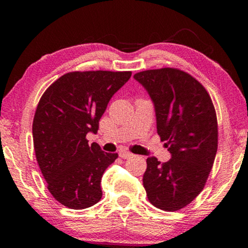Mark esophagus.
Listing matches in <instances>:
<instances>
[{"instance_id":"34e87169","label":"esophagus","mask_w":248,"mask_h":248,"mask_svg":"<svg viewBox=\"0 0 248 248\" xmlns=\"http://www.w3.org/2000/svg\"><path fill=\"white\" fill-rule=\"evenodd\" d=\"M120 157L121 158H123V159H127V158H131L132 155H133V154H131V152H128V151H125V150H122V151H120Z\"/></svg>"}]
</instances>
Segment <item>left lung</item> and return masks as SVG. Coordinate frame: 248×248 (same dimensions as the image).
<instances>
[{"instance_id":"left-lung-1","label":"left lung","mask_w":248,"mask_h":248,"mask_svg":"<svg viewBox=\"0 0 248 248\" xmlns=\"http://www.w3.org/2000/svg\"><path fill=\"white\" fill-rule=\"evenodd\" d=\"M150 94L157 131L171 154L167 162L147 159L143 186L149 202L164 211L188 205L204 188L218 150V122L204 87L175 67L134 74Z\"/></svg>"}]
</instances>
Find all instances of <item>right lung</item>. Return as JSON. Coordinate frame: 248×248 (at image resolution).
<instances>
[{"instance_id": "1", "label": "right lung", "mask_w": 248, "mask_h": 248, "mask_svg": "<svg viewBox=\"0 0 248 248\" xmlns=\"http://www.w3.org/2000/svg\"><path fill=\"white\" fill-rule=\"evenodd\" d=\"M131 71H74L47 88L32 122L33 149L47 188L70 209L90 208L100 201V182L117 154L88 144L87 133H97L99 120L113 94Z\"/></svg>"}]
</instances>
